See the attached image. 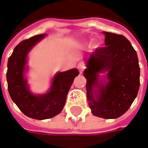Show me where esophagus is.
I'll return each mask as SVG.
<instances>
[{
  "instance_id": "34e87169",
  "label": "esophagus",
  "mask_w": 148,
  "mask_h": 148,
  "mask_svg": "<svg viewBox=\"0 0 148 148\" xmlns=\"http://www.w3.org/2000/svg\"><path fill=\"white\" fill-rule=\"evenodd\" d=\"M78 69H79V70L80 72H82V71L85 69V66H84L82 63H79V64L78 65Z\"/></svg>"
}]
</instances>
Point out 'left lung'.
I'll use <instances>...</instances> for the list:
<instances>
[{"label":"left lung","instance_id":"8db88e82","mask_svg":"<svg viewBox=\"0 0 148 148\" xmlns=\"http://www.w3.org/2000/svg\"><path fill=\"white\" fill-rule=\"evenodd\" d=\"M105 47L96 49L84 71L86 94L91 113L103 119H117L125 114L137 96L140 67L136 51L122 34L103 32ZM108 72L109 81L97 84L98 73ZM99 86L93 92V87ZM95 97H94V96Z\"/></svg>","mask_w":148,"mask_h":148}]
</instances>
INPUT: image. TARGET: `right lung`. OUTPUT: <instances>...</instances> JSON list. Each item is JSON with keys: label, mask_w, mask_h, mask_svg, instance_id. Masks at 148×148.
Instances as JSON below:
<instances>
[{"label": "right lung", "mask_w": 148, "mask_h": 148, "mask_svg": "<svg viewBox=\"0 0 148 148\" xmlns=\"http://www.w3.org/2000/svg\"><path fill=\"white\" fill-rule=\"evenodd\" d=\"M46 34H37L24 40L14 48L7 62V89L12 100L23 114L34 119H50L61 113L74 78L79 71L74 69L57 74L50 91L41 96H34L29 91L23 73L28 52L45 37Z\"/></svg>", "instance_id": "1"}]
</instances>
